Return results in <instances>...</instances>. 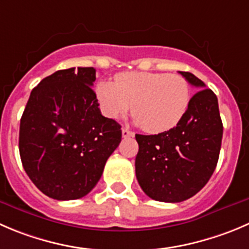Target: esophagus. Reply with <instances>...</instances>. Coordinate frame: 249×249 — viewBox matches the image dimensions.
<instances>
[{"instance_id": "obj_1", "label": "esophagus", "mask_w": 249, "mask_h": 249, "mask_svg": "<svg viewBox=\"0 0 249 249\" xmlns=\"http://www.w3.org/2000/svg\"><path fill=\"white\" fill-rule=\"evenodd\" d=\"M122 135H123V137H124V139H126V137H132L135 134L132 131H130V130H127V129H125V127H123V129H122Z\"/></svg>"}]
</instances>
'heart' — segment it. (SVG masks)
I'll return each mask as SVG.
<instances>
[{
  "mask_svg": "<svg viewBox=\"0 0 249 249\" xmlns=\"http://www.w3.org/2000/svg\"><path fill=\"white\" fill-rule=\"evenodd\" d=\"M96 96L103 114L118 119L131 107L136 124L149 134L178 126L189 110V83L178 74L125 71L113 81H100Z\"/></svg>",
  "mask_w": 249,
  "mask_h": 249,
  "instance_id": "obj_1",
  "label": "heart"
}]
</instances>
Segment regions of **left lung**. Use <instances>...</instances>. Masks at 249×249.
<instances>
[{"label":"left lung","mask_w":249,"mask_h":249,"mask_svg":"<svg viewBox=\"0 0 249 249\" xmlns=\"http://www.w3.org/2000/svg\"><path fill=\"white\" fill-rule=\"evenodd\" d=\"M198 89L182 122L158 135L136 134V178L154 201L178 203L201 191L215 170L223 139L218 98L189 71H180Z\"/></svg>","instance_id":"1"}]
</instances>
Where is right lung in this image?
<instances>
[{"label":"right lung","mask_w":249,"mask_h":249,"mask_svg":"<svg viewBox=\"0 0 249 249\" xmlns=\"http://www.w3.org/2000/svg\"><path fill=\"white\" fill-rule=\"evenodd\" d=\"M95 80L92 67L55 71L33 89L21 115L24 170L53 199L86 196L122 141V126L101 114Z\"/></svg>","instance_id":"1"}]
</instances>
